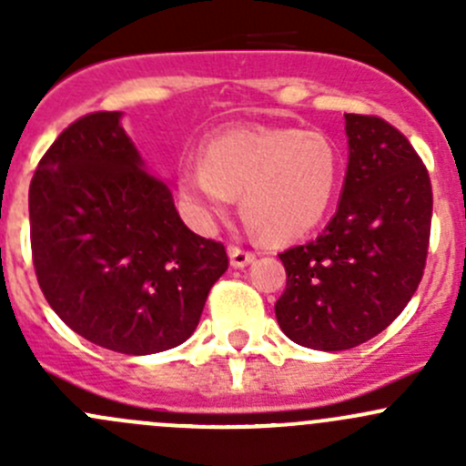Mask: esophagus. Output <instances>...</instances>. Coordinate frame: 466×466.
<instances>
[{
    "instance_id": "obj_1",
    "label": "esophagus",
    "mask_w": 466,
    "mask_h": 466,
    "mask_svg": "<svg viewBox=\"0 0 466 466\" xmlns=\"http://www.w3.org/2000/svg\"><path fill=\"white\" fill-rule=\"evenodd\" d=\"M228 255H229V263H232L234 268H246L248 263L255 261V252L246 250V248H238V246H229Z\"/></svg>"
}]
</instances>
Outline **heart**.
Segmentation results:
<instances>
[{"label": "heart", "instance_id": "obj_1", "mask_svg": "<svg viewBox=\"0 0 466 466\" xmlns=\"http://www.w3.org/2000/svg\"><path fill=\"white\" fill-rule=\"evenodd\" d=\"M340 171V150L324 133L243 126L209 139L203 167L182 168L180 196L200 223H214L241 194L246 218L281 243L320 223Z\"/></svg>", "mask_w": 466, "mask_h": 466}]
</instances>
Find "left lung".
Returning <instances> with one entry per match:
<instances>
[{
    "mask_svg": "<svg viewBox=\"0 0 466 466\" xmlns=\"http://www.w3.org/2000/svg\"><path fill=\"white\" fill-rule=\"evenodd\" d=\"M350 164L338 211L318 238L279 259L281 331L320 351L359 347L406 309L424 275L433 189L424 162L394 126L345 115Z\"/></svg>",
    "mask_w": 466,
    "mask_h": 466,
    "instance_id": "1",
    "label": "left lung"
}]
</instances>
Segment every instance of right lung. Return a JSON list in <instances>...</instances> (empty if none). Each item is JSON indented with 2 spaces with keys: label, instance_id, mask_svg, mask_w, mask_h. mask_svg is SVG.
Wrapping results in <instances>:
<instances>
[{
  "label": "right lung",
  "instance_id": "add662e5",
  "mask_svg": "<svg viewBox=\"0 0 466 466\" xmlns=\"http://www.w3.org/2000/svg\"><path fill=\"white\" fill-rule=\"evenodd\" d=\"M119 119L81 116L42 155L29 187L31 252L60 320L94 345L144 356L196 331L229 261L223 243L182 223Z\"/></svg>",
  "mask_w": 466,
  "mask_h": 466
}]
</instances>
